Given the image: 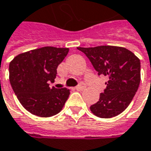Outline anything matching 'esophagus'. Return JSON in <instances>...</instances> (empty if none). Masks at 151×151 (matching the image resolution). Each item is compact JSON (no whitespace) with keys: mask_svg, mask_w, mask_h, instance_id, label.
<instances>
[{"mask_svg":"<svg viewBox=\"0 0 151 151\" xmlns=\"http://www.w3.org/2000/svg\"><path fill=\"white\" fill-rule=\"evenodd\" d=\"M85 87H86V86H85V84H83V83H81L80 84H78V86H76L75 89L77 90V91H83V90L85 89Z\"/></svg>","mask_w":151,"mask_h":151,"instance_id":"34e87169","label":"esophagus"}]
</instances>
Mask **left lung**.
Returning <instances> with one entry per match:
<instances>
[{
    "mask_svg": "<svg viewBox=\"0 0 151 151\" xmlns=\"http://www.w3.org/2000/svg\"><path fill=\"white\" fill-rule=\"evenodd\" d=\"M77 49L89 58L98 75L106 76L107 88L91 111L100 118L121 114L131 103L140 83V60L127 49L119 46H96Z\"/></svg>",
    "mask_w": 151,
    "mask_h": 151,
    "instance_id": "left-lung-1",
    "label": "left lung"
}]
</instances>
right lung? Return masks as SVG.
I'll list each match as a JSON object with an SVG mask.
<instances>
[{
    "mask_svg": "<svg viewBox=\"0 0 151 151\" xmlns=\"http://www.w3.org/2000/svg\"><path fill=\"white\" fill-rule=\"evenodd\" d=\"M68 48L42 47L21 53L9 64V80L23 107L39 117L60 113L70 90L49 87L57 74L58 66L68 54Z\"/></svg>",
    "mask_w": 151,
    "mask_h": 151,
    "instance_id": "1",
    "label": "right lung"
}]
</instances>
